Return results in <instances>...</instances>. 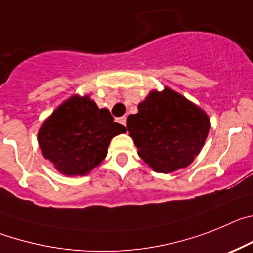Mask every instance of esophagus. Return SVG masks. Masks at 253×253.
Instances as JSON below:
<instances>
[{"label": "esophagus", "mask_w": 253, "mask_h": 253, "mask_svg": "<svg viewBox=\"0 0 253 253\" xmlns=\"http://www.w3.org/2000/svg\"><path fill=\"white\" fill-rule=\"evenodd\" d=\"M118 122H120L121 125H125V126H126V117H125V116L124 117H120L118 118Z\"/></svg>", "instance_id": "1"}]
</instances>
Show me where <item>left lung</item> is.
Instances as JSON below:
<instances>
[{
	"label": "left lung",
	"mask_w": 253,
	"mask_h": 253,
	"mask_svg": "<svg viewBox=\"0 0 253 253\" xmlns=\"http://www.w3.org/2000/svg\"><path fill=\"white\" fill-rule=\"evenodd\" d=\"M137 108L127 118V129L138 156L164 174L190 165L208 136V115L169 87L151 90Z\"/></svg>",
	"instance_id": "8db88e82"
}]
</instances>
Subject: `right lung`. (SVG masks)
<instances>
[{
    "instance_id": "right-lung-1",
    "label": "right lung",
    "mask_w": 253,
    "mask_h": 253,
    "mask_svg": "<svg viewBox=\"0 0 253 253\" xmlns=\"http://www.w3.org/2000/svg\"><path fill=\"white\" fill-rule=\"evenodd\" d=\"M126 127L89 95H73L45 120L38 133L44 158L67 176H84L107 156L111 140Z\"/></svg>"
}]
</instances>
